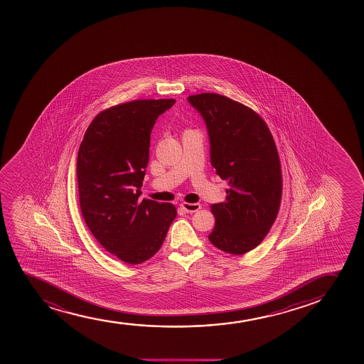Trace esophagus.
<instances>
[{
	"label": "esophagus",
	"instance_id": "esophagus-1",
	"mask_svg": "<svg viewBox=\"0 0 364 364\" xmlns=\"http://www.w3.org/2000/svg\"><path fill=\"white\" fill-rule=\"evenodd\" d=\"M180 207L186 213H195L200 209V203H186V202H184Z\"/></svg>",
	"mask_w": 364,
	"mask_h": 364
}]
</instances>
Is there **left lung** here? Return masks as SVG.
I'll return each instance as SVG.
<instances>
[{
	"label": "left lung",
	"mask_w": 364,
	"mask_h": 364,
	"mask_svg": "<svg viewBox=\"0 0 364 364\" xmlns=\"http://www.w3.org/2000/svg\"><path fill=\"white\" fill-rule=\"evenodd\" d=\"M188 102L205 119L210 164L226 180V200L210 205L215 226L208 238L225 253L242 255L262 243L277 217L282 172L265 121L232 99L202 93Z\"/></svg>",
	"instance_id": "obj_1"
}]
</instances>
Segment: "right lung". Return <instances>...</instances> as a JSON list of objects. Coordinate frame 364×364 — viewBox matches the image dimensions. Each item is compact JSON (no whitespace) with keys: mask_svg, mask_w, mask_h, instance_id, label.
<instances>
[{"mask_svg":"<svg viewBox=\"0 0 364 364\" xmlns=\"http://www.w3.org/2000/svg\"><path fill=\"white\" fill-rule=\"evenodd\" d=\"M174 99H144L109 107L87 128L77 156L82 215L97 241L136 265L159 252L176 217L172 203L139 200L152 127Z\"/></svg>","mask_w":364,"mask_h":364,"instance_id":"1","label":"right lung"}]
</instances>
